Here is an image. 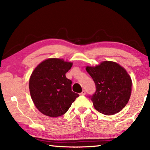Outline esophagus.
<instances>
[{"label":"esophagus","mask_w":150,"mask_h":150,"mask_svg":"<svg viewBox=\"0 0 150 150\" xmlns=\"http://www.w3.org/2000/svg\"><path fill=\"white\" fill-rule=\"evenodd\" d=\"M81 95H86V91H85L84 90H83V91H82L81 92Z\"/></svg>","instance_id":"esophagus-1"}]
</instances>
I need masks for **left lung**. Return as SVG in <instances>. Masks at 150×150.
Instances as JSON below:
<instances>
[{
	"instance_id": "8db88e82",
	"label": "left lung",
	"mask_w": 150,
	"mask_h": 150,
	"mask_svg": "<svg viewBox=\"0 0 150 150\" xmlns=\"http://www.w3.org/2000/svg\"><path fill=\"white\" fill-rule=\"evenodd\" d=\"M96 91L89 96L98 112L106 115L119 112L128 103L132 82L129 75L117 63L104 61L95 67L87 66Z\"/></svg>"
}]
</instances>
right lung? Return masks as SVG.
Masks as SVG:
<instances>
[{
	"mask_svg": "<svg viewBox=\"0 0 150 150\" xmlns=\"http://www.w3.org/2000/svg\"><path fill=\"white\" fill-rule=\"evenodd\" d=\"M71 66V62L62 59H49L38 65L31 74V97L37 109L45 115H62L79 96L72 91V81L66 77Z\"/></svg>",
	"mask_w": 150,
	"mask_h": 150,
	"instance_id": "obj_1",
	"label": "right lung"
}]
</instances>
